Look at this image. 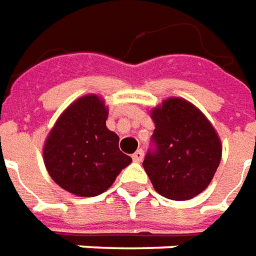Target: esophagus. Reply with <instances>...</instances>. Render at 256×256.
I'll return each mask as SVG.
<instances>
[{
  "mask_svg": "<svg viewBox=\"0 0 256 256\" xmlns=\"http://www.w3.org/2000/svg\"><path fill=\"white\" fill-rule=\"evenodd\" d=\"M132 158H134V162H142L144 160V150L142 149H139V150H136L134 154H132Z\"/></svg>",
  "mask_w": 256,
  "mask_h": 256,
  "instance_id": "1",
  "label": "esophagus"
}]
</instances>
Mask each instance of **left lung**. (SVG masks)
Returning <instances> with one entry per match:
<instances>
[{"label":"left lung","instance_id":"8db88e82","mask_svg":"<svg viewBox=\"0 0 256 256\" xmlns=\"http://www.w3.org/2000/svg\"><path fill=\"white\" fill-rule=\"evenodd\" d=\"M156 130L144 160L154 190L167 199L186 200L210 184L222 158L212 124L182 98L164 100L152 111Z\"/></svg>","mask_w":256,"mask_h":256}]
</instances>
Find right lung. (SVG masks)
I'll list each match as a JSON object with an SVG mask.
<instances>
[{
  "instance_id": "right-lung-1",
  "label": "right lung",
  "mask_w": 256,
  "mask_h": 256,
  "mask_svg": "<svg viewBox=\"0 0 256 256\" xmlns=\"http://www.w3.org/2000/svg\"><path fill=\"white\" fill-rule=\"evenodd\" d=\"M107 117L104 103L89 94L72 103L51 130L44 163L65 191L78 196L100 195L132 162L120 150L117 134L107 130Z\"/></svg>"
}]
</instances>
